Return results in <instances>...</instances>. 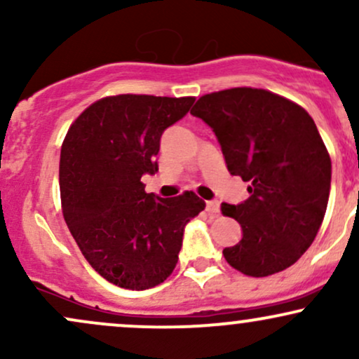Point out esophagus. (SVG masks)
<instances>
[{"mask_svg":"<svg viewBox=\"0 0 359 359\" xmlns=\"http://www.w3.org/2000/svg\"><path fill=\"white\" fill-rule=\"evenodd\" d=\"M205 211L211 214V216H217L219 214V203L217 201H208L205 203Z\"/></svg>","mask_w":359,"mask_h":359,"instance_id":"1","label":"esophagus"}]
</instances>
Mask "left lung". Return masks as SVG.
<instances>
[{
    "label": "left lung",
    "instance_id": "left-lung-1",
    "mask_svg": "<svg viewBox=\"0 0 359 359\" xmlns=\"http://www.w3.org/2000/svg\"><path fill=\"white\" fill-rule=\"evenodd\" d=\"M216 135L229 174L248 182L250 197L221 204L241 224V241L222 250L250 277L294 265L312 245L331 189V158L314 119L265 89L205 94L191 111Z\"/></svg>",
    "mask_w": 359,
    "mask_h": 359
}]
</instances>
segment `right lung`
I'll return each instance as SVG.
<instances>
[{
    "label": "right lung",
    "instance_id": "add662e5",
    "mask_svg": "<svg viewBox=\"0 0 359 359\" xmlns=\"http://www.w3.org/2000/svg\"><path fill=\"white\" fill-rule=\"evenodd\" d=\"M192 104L194 97H104L72 123L62 143L64 219L89 265L114 285L145 290L170 277L185 226L204 211L194 192L162 199L142 182L158 172L163 131Z\"/></svg>",
    "mask_w": 359,
    "mask_h": 359
}]
</instances>
